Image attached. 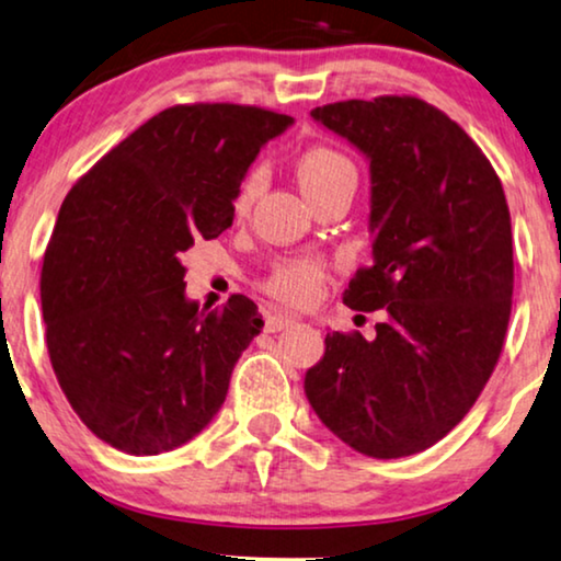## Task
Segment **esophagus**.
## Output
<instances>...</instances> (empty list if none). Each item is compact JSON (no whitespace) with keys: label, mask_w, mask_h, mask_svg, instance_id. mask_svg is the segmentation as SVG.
<instances>
[{"label":"esophagus","mask_w":561,"mask_h":561,"mask_svg":"<svg viewBox=\"0 0 561 561\" xmlns=\"http://www.w3.org/2000/svg\"><path fill=\"white\" fill-rule=\"evenodd\" d=\"M294 324H296V319L288 317V313H273V317H267L265 329L267 332H283V329H288Z\"/></svg>","instance_id":"obj_1"}]
</instances>
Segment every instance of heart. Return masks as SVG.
Listing matches in <instances>:
<instances>
[{"instance_id":"b5f03b06","label":"heart","mask_w":561,"mask_h":561,"mask_svg":"<svg viewBox=\"0 0 561 561\" xmlns=\"http://www.w3.org/2000/svg\"><path fill=\"white\" fill-rule=\"evenodd\" d=\"M357 171L347 156L332 148H311L306 150L301 160H298V183H301L306 196H319L321 191L340 186V183H355ZM263 175L257 171L244 179L240 194H237V209L244 211L255 202ZM327 267L317 257H290L283 260L273 267L271 278H267L265 288L271 290L275 298L286 304H309L317 298V294L324 286Z\"/></svg>"}]
</instances>
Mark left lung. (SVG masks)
Masks as SVG:
<instances>
[{"mask_svg":"<svg viewBox=\"0 0 561 561\" xmlns=\"http://www.w3.org/2000/svg\"><path fill=\"white\" fill-rule=\"evenodd\" d=\"M311 117L370 163L373 265L342 301L382 309L386 321L375 340L329 332L306 398L359 455H416L465 419L501 357L513 298L501 179L470 135L421 99H350Z\"/></svg>","mask_w":561,"mask_h":561,"instance_id":"left-lung-1","label":"left lung"}]
</instances>
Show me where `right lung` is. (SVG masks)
I'll return each instance as SVG.
<instances>
[{
  "instance_id": "right-lung-1",
  "label": "right lung",
  "mask_w": 561,
  "mask_h": 561,
  "mask_svg": "<svg viewBox=\"0 0 561 561\" xmlns=\"http://www.w3.org/2000/svg\"><path fill=\"white\" fill-rule=\"evenodd\" d=\"M290 125L257 106H171L66 196L43 260L45 340L71 409L110 447L171 451L225 403L263 319L248 296L198 309L183 255L232 227L250 165Z\"/></svg>"
}]
</instances>
